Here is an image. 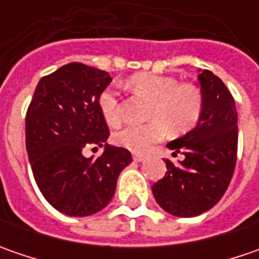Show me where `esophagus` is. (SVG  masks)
<instances>
[{"label":"esophagus","instance_id":"esophagus-1","mask_svg":"<svg viewBox=\"0 0 259 259\" xmlns=\"http://www.w3.org/2000/svg\"><path fill=\"white\" fill-rule=\"evenodd\" d=\"M133 158H134V161H137V163H141V161H144L145 157L143 154H134Z\"/></svg>","mask_w":259,"mask_h":259}]
</instances>
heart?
Returning a JSON list of instances; mask_svg holds the SVG:
<instances>
[{
    "mask_svg": "<svg viewBox=\"0 0 259 259\" xmlns=\"http://www.w3.org/2000/svg\"><path fill=\"white\" fill-rule=\"evenodd\" d=\"M137 92L151 99L148 109L150 122L126 125L114 135L115 143L134 153H145L164 138L167 128L173 133H184L192 128L202 112L203 96L197 86L179 83L171 76L138 73L130 80ZM99 111L109 125L119 122V101L114 88H106L98 99Z\"/></svg>",
    "mask_w": 259,
    "mask_h": 259,
    "instance_id": "b5f03b06",
    "label": "heart"
}]
</instances>
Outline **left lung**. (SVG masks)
<instances>
[{"mask_svg": "<svg viewBox=\"0 0 259 259\" xmlns=\"http://www.w3.org/2000/svg\"><path fill=\"white\" fill-rule=\"evenodd\" d=\"M203 108L193 130L167 144L183 158L165 160L167 173L153 186L155 202L167 213L193 218L212 209L226 192L236 164L238 112L225 83L199 69Z\"/></svg>", "mask_w": 259, "mask_h": 259, "instance_id": "1", "label": "left lung"}]
</instances>
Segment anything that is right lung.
<instances>
[{
  "instance_id": "add662e5",
  "label": "right lung",
  "mask_w": 259,
  "mask_h": 259,
  "mask_svg": "<svg viewBox=\"0 0 259 259\" xmlns=\"http://www.w3.org/2000/svg\"><path fill=\"white\" fill-rule=\"evenodd\" d=\"M111 80L108 72L83 63L62 66L40 79L27 111L25 147L35 183L67 216L102 210L133 161L126 148L106 144L109 131L98 99ZM91 145L104 146L103 155L86 159L81 151Z\"/></svg>"
}]
</instances>
